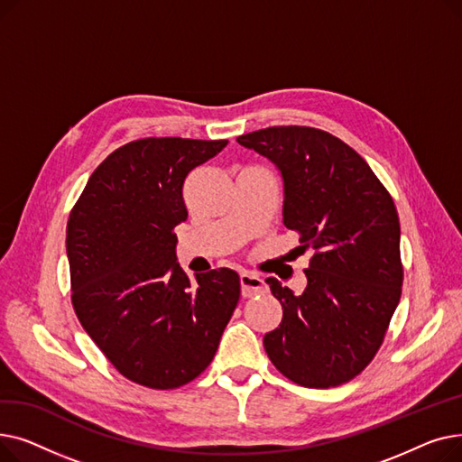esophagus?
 Wrapping results in <instances>:
<instances>
[{"label": "esophagus", "mask_w": 462, "mask_h": 462, "mask_svg": "<svg viewBox=\"0 0 462 462\" xmlns=\"http://www.w3.org/2000/svg\"><path fill=\"white\" fill-rule=\"evenodd\" d=\"M239 284H241V296L244 298H253L268 290V286H265V282L258 275L249 272H244L239 275Z\"/></svg>", "instance_id": "1"}]
</instances>
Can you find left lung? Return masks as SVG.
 <instances>
[{"label":"left lung","instance_id":"8db88e82","mask_svg":"<svg viewBox=\"0 0 462 462\" xmlns=\"http://www.w3.org/2000/svg\"><path fill=\"white\" fill-rule=\"evenodd\" d=\"M237 143L277 166L282 223L314 251L300 296L265 279L282 320L263 335V348L300 385H341L369 365L401 300L395 204L371 166L326 131L268 127L237 136Z\"/></svg>","mask_w":462,"mask_h":462}]
</instances>
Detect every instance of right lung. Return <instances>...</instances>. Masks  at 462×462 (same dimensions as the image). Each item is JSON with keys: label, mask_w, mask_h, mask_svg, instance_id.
<instances>
[{"label": "right lung", "mask_w": 462, "mask_h": 462, "mask_svg": "<svg viewBox=\"0 0 462 462\" xmlns=\"http://www.w3.org/2000/svg\"><path fill=\"white\" fill-rule=\"evenodd\" d=\"M228 140L142 138L110 153L67 223L75 312L112 365L153 390H174L211 363L239 301V275L190 281L174 228L187 221L183 185Z\"/></svg>", "instance_id": "add662e5"}]
</instances>
